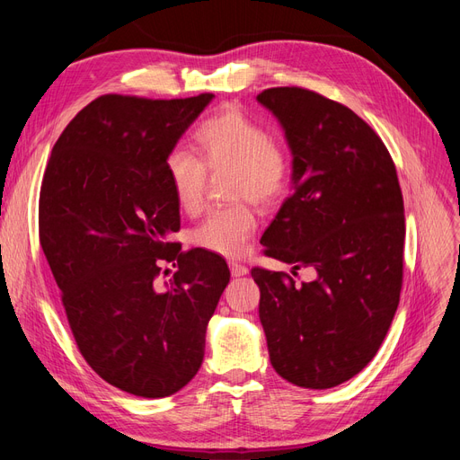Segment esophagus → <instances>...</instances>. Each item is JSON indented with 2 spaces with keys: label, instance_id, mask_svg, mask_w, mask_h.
<instances>
[{
  "label": "esophagus",
  "instance_id": "34e87169",
  "mask_svg": "<svg viewBox=\"0 0 460 460\" xmlns=\"http://www.w3.org/2000/svg\"><path fill=\"white\" fill-rule=\"evenodd\" d=\"M230 272H232V276H235V278H238V276H245L247 272H249V269L245 267V264H240V262H230Z\"/></svg>",
  "mask_w": 460,
  "mask_h": 460
}]
</instances>
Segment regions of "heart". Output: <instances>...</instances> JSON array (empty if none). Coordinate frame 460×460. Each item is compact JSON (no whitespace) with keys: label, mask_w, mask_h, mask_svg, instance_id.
Segmentation results:
<instances>
[{"label":"heart","mask_w":460,"mask_h":460,"mask_svg":"<svg viewBox=\"0 0 460 460\" xmlns=\"http://www.w3.org/2000/svg\"><path fill=\"white\" fill-rule=\"evenodd\" d=\"M193 136L201 159L186 147H174L164 159L166 184L180 211H201L207 171L232 172V199H252L264 207L282 198L289 182V155L261 122L238 107H226L205 119ZM255 226V213L247 203L217 208L191 232V243L208 253L240 257Z\"/></svg>","instance_id":"b5f03b06"}]
</instances>
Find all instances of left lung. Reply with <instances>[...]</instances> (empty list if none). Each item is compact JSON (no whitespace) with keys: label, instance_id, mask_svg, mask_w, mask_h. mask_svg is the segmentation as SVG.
I'll return each instance as SVG.
<instances>
[{"label":"left lung","instance_id":"obj_1","mask_svg":"<svg viewBox=\"0 0 460 460\" xmlns=\"http://www.w3.org/2000/svg\"><path fill=\"white\" fill-rule=\"evenodd\" d=\"M291 149V196L264 230V255L313 267V282L253 269L274 370L299 387L353 378L378 353L402 284L405 215L387 147L349 107L284 86L257 95Z\"/></svg>","mask_w":460,"mask_h":460}]
</instances>
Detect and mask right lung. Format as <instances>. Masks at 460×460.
<instances>
[{"label": "right lung", "instance_id": "1", "mask_svg": "<svg viewBox=\"0 0 460 460\" xmlns=\"http://www.w3.org/2000/svg\"><path fill=\"white\" fill-rule=\"evenodd\" d=\"M213 97H97L41 180L40 243L75 341L95 374L137 397H169L198 374L230 282L225 259L172 242L180 208L164 178L166 155ZM169 261L177 272L161 287Z\"/></svg>", "mask_w": 460, "mask_h": 460}]
</instances>
